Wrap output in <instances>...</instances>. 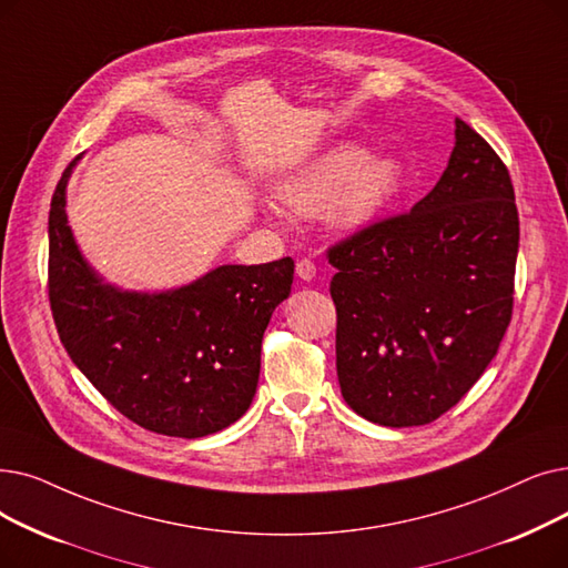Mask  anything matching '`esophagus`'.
I'll return each mask as SVG.
<instances>
[{"instance_id": "obj_1", "label": "esophagus", "mask_w": 568, "mask_h": 568, "mask_svg": "<svg viewBox=\"0 0 568 568\" xmlns=\"http://www.w3.org/2000/svg\"><path fill=\"white\" fill-rule=\"evenodd\" d=\"M297 276L302 281H313L315 278V264L311 260H300L297 262Z\"/></svg>"}]
</instances>
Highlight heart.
I'll return each mask as SVG.
<instances>
[{"instance_id": "heart-1", "label": "heart", "mask_w": 568, "mask_h": 568, "mask_svg": "<svg viewBox=\"0 0 568 568\" xmlns=\"http://www.w3.org/2000/svg\"><path fill=\"white\" fill-rule=\"evenodd\" d=\"M402 164L389 155L366 153L359 143L343 141L320 153L276 187L285 209L297 215L325 213V223L353 234L385 213L402 187ZM281 220L278 209L268 211Z\"/></svg>"}]
</instances>
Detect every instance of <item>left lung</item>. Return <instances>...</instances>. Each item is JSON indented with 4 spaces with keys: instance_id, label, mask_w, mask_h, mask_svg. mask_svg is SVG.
<instances>
[{
    "instance_id": "8db88e82",
    "label": "left lung",
    "mask_w": 568,
    "mask_h": 568,
    "mask_svg": "<svg viewBox=\"0 0 568 568\" xmlns=\"http://www.w3.org/2000/svg\"><path fill=\"white\" fill-rule=\"evenodd\" d=\"M517 243L508 169L457 118L434 190L327 251L338 268L329 292L345 404L383 427L427 425L450 410L510 323Z\"/></svg>"
}]
</instances>
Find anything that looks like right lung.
<instances>
[{
  "label": "right lung",
  "mask_w": 568,
  "mask_h": 568,
  "mask_svg": "<svg viewBox=\"0 0 568 568\" xmlns=\"http://www.w3.org/2000/svg\"><path fill=\"white\" fill-rule=\"evenodd\" d=\"M48 215V300L60 341L102 397L139 427L200 438L248 410L262 336L287 300L294 262L225 264L160 294L102 283L67 225V181Z\"/></svg>",
  "instance_id": "right-lung-1"
}]
</instances>
